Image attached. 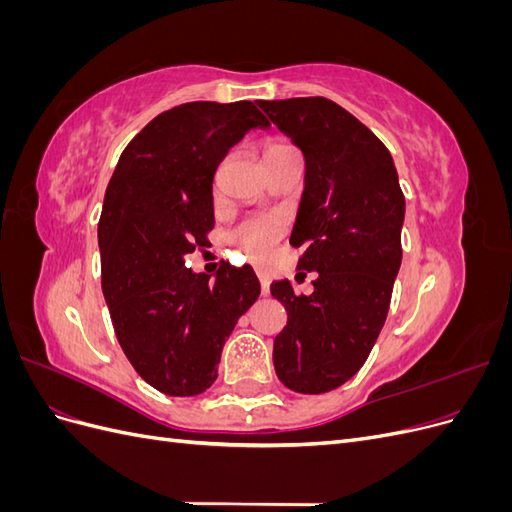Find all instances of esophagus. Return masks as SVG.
Here are the masks:
<instances>
[{
    "mask_svg": "<svg viewBox=\"0 0 512 512\" xmlns=\"http://www.w3.org/2000/svg\"><path fill=\"white\" fill-rule=\"evenodd\" d=\"M256 275H258V282H260L262 297H267V294H269V277H267L265 271H256Z\"/></svg>",
    "mask_w": 512,
    "mask_h": 512,
    "instance_id": "obj_1",
    "label": "esophagus"
}]
</instances>
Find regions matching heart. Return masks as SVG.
<instances>
[{
	"label": "heart",
	"instance_id": "heart-1",
	"mask_svg": "<svg viewBox=\"0 0 512 512\" xmlns=\"http://www.w3.org/2000/svg\"><path fill=\"white\" fill-rule=\"evenodd\" d=\"M286 149H290L288 143L271 141L265 149V158L275 156V153ZM282 232L284 224L280 218H252L245 220L230 232V243L237 245L247 260L262 262L271 256L275 243L282 237Z\"/></svg>",
	"mask_w": 512,
	"mask_h": 512
}]
</instances>
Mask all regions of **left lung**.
I'll return each instance as SVG.
<instances>
[{"label":"left lung","instance_id":"1","mask_svg":"<svg viewBox=\"0 0 512 512\" xmlns=\"http://www.w3.org/2000/svg\"><path fill=\"white\" fill-rule=\"evenodd\" d=\"M256 104L303 151L290 245L303 247L299 269L318 273L307 297L271 284L288 314L275 374L294 393H327L363 367L389 314L406 200L389 149L346 108L320 96Z\"/></svg>","mask_w":512,"mask_h":512}]
</instances>
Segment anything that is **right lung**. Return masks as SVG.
I'll return each mask as SVG.
<instances>
[{"mask_svg": "<svg viewBox=\"0 0 512 512\" xmlns=\"http://www.w3.org/2000/svg\"><path fill=\"white\" fill-rule=\"evenodd\" d=\"M254 128L269 121L247 100L179 104L132 138L108 181L104 299L136 374L170 397L209 389L226 337L260 294L252 267L224 265L209 282L183 260L213 228L215 170Z\"/></svg>", "mask_w": 512, "mask_h": 512, "instance_id": "1", "label": "right lung"}]
</instances>
